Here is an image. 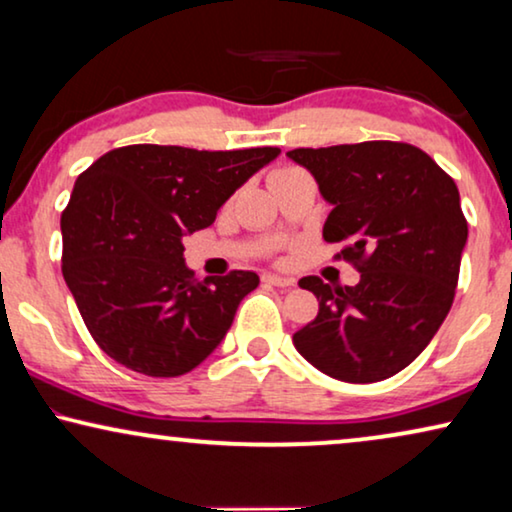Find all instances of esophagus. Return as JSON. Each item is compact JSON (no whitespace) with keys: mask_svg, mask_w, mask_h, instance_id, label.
<instances>
[{"mask_svg":"<svg viewBox=\"0 0 512 512\" xmlns=\"http://www.w3.org/2000/svg\"><path fill=\"white\" fill-rule=\"evenodd\" d=\"M263 282L265 284H272V286H282V289H289V286H293L296 282H293L291 277H282V275H263Z\"/></svg>","mask_w":512,"mask_h":512,"instance_id":"34e87169","label":"esophagus"}]
</instances>
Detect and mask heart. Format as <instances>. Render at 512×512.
<instances>
[{
  "label": "heart",
  "mask_w": 512,
  "mask_h": 512,
  "mask_svg": "<svg viewBox=\"0 0 512 512\" xmlns=\"http://www.w3.org/2000/svg\"><path fill=\"white\" fill-rule=\"evenodd\" d=\"M282 172H289V170H282Z\"/></svg>",
  "instance_id": "1"
}]
</instances>
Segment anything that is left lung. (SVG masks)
I'll return each instance as SVG.
<instances>
[{
  "label": "left lung",
  "instance_id": "8db88e82",
  "mask_svg": "<svg viewBox=\"0 0 512 512\" xmlns=\"http://www.w3.org/2000/svg\"><path fill=\"white\" fill-rule=\"evenodd\" d=\"M319 184L331 214L324 240L361 272L356 286L303 277L319 300L293 333L303 359L335 380L368 384L410 366L450 312L468 223L450 174L403 142L286 153Z\"/></svg>",
  "mask_w": 512,
  "mask_h": 512
}]
</instances>
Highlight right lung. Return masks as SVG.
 Listing matches in <instances>:
<instances>
[{"instance_id": "obj_1", "label": "right lung", "mask_w": 512, "mask_h": 512, "mask_svg": "<svg viewBox=\"0 0 512 512\" xmlns=\"http://www.w3.org/2000/svg\"><path fill=\"white\" fill-rule=\"evenodd\" d=\"M279 153L132 144L79 174L60 219L62 275L104 354L135 373L177 377L221 345L258 275L198 282L184 237L212 226L223 202Z\"/></svg>"}]
</instances>
